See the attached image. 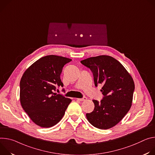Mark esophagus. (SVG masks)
<instances>
[{
  "mask_svg": "<svg viewBox=\"0 0 155 155\" xmlns=\"http://www.w3.org/2000/svg\"><path fill=\"white\" fill-rule=\"evenodd\" d=\"M78 100H79V101H85V100H87V97H82L81 98H78Z\"/></svg>",
  "mask_w": 155,
  "mask_h": 155,
  "instance_id": "esophagus-1",
  "label": "esophagus"
}]
</instances>
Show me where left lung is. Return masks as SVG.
I'll return each mask as SVG.
<instances>
[{"label":"left lung","instance_id":"obj_1","mask_svg":"<svg viewBox=\"0 0 155 155\" xmlns=\"http://www.w3.org/2000/svg\"><path fill=\"white\" fill-rule=\"evenodd\" d=\"M93 73L95 85L101 84L104 98L94 100L92 112L86 114L89 122L100 129H108L121 121L129 111L135 89L134 82L123 64L112 57L100 55L82 60Z\"/></svg>","mask_w":155,"mask_h":155}]
</instances>
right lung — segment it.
I'll return each instance as SVG.
<instances>
[{"mask_svg": "<svg viewBox=\"0 0 155 155\" xmlns=\"http://www.w3.org/2000/svg\"><path fill=\"white\" fill-rule=\"evenodd\" d=\"M72 60L57 55L41 58L25 71L20 81L22 108L32 121L42 127L57 124L63 117L71 100L55 93L63 87L60 74L64 64Z\"/></svg>", "mask_w": 155, "mask_h": 155, "instance_id": "obj_1", "label": "right lung"}]
</instances>
